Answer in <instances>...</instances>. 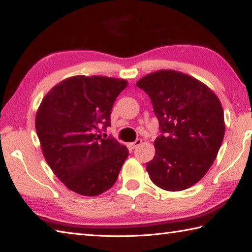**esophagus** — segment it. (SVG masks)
<instances>
[{"mask_svg":"<svg viewBox=\"0 0 252 252\" xmlns=\"http://www.w3.org/2000/svg\"><path fill=\"white\" fill-rule=\"evenodd\" d=\"M141 143H142V140L141 139H136L134 142H133V143H131V144H130V146H131V149H133V150H134V149H136V147L137 146H139V145H141Z\"/></svg>","mask_w":252,"mask_h":252,"instance_id":"34e87169","label":"esophagus"}]
</instances>
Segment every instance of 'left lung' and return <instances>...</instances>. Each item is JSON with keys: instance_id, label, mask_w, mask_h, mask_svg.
I'll return each mask as SVG.
<instances>
[{"instance_id": "1", "label": "left lung", "mask_w": 252, "mask_h": 252, "mask_svg": "<svg viewBox=\"0 0 252 252\" xmlns=\"http://www.w3.org/2000/svg\"><path fill=\"white\" fill-rule=\"evenodd\" d=\"M154 108L160 135L146 164L151 180L167 191L190 188L203 178L224 139V111L218 96L196 78L160 70L136 83Z\"/></svg>"}]
</instances>
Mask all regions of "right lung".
I'll use <instances>...</instances> for the list:
<instances>
[{
    "instance_id": "right-lung-1",
    "label": "right lung",
    "mask_w": 252,
    "mask_h": 252,
    "mask_svg": "<svg viewBox=\"0 0 252 252\" xmlns=\"http://www.w3.org/2000/svg\"><path fill=\"white\" fill-rule=\"evenodd\" d=\"M127 85L107 76H73L49 92L36 115V131L48 165L66 188L86 196L110 189L129 156L112 136L113 102Z\"/></svg>"
}]
</instances>
